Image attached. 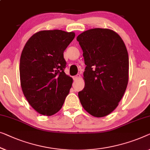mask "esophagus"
Listing matches in <instances>:
<instances>
[{
    "instance_id": "34e87169",
    "label": "esophagus",
    "mask_w": 150,
    "mask_h": 150,
    "mask_svg": "<svg viewBox=\"0 0 150 150\" xmlns=\"http://www.w3.org/2000/svg\"><path fill=\"white\" fill-rule=\"evenodd\" d=\"M80 76V74H77V75H76L75 76H74L73 79H74V80H77V79H79Z\"/></svg>"
}]
</instances>
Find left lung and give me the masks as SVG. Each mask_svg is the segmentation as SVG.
I'll list each match as a JSON object with an SVG mask.
<instances>
[{"label": "left lung", "mask_w": 150, "mask_h": 150, "mask_svg": "<svg viewBox=\"0 0 150 150\" xmlns=\"http://www.w3.org/2000/svg\"><path fill=\"white\" fill-rule=\"evenodd\" d=\"M76 40L83 51L85 85L79 92L82 107L91 115L108 116L118 105L129 81V55L122 39L106 28L82 32Z\"/></svg>", "instance_id": "8db88e82"}]
</instances>
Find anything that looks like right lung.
<instances>
[{
    "instance_id": "right-lung-1",
    "label": "right lung",
    "mask_w": 150,
    "mask_h": 150,
    "mask_svg": "<svg viewBox=\"0 0 150 150\" xmlns=\"http://www.w3.org/2000/svg\"><path fill=\"white\" fill-rule=\"evenodd\" d=\"M74 32L42 30L27 41L20 57L19 75L23 95L39 114L59 112L70 92L73 80L64 72V52Z\"/></svg>"
}]
</instances>
